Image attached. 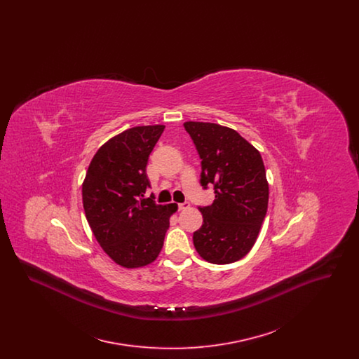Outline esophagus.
<instances>
[{
  "mask_svg": "<svg viewBox=\"0 0 359 359\" xmlns=\"http://www.w3.org/2000/svg\"><path fill=\"white\" fill-rule=\"evenodd\" d=\"M189 207V203L188 202H184V203H179L177 205V208H179V211H183V210H186Z\"/></svg>",
  "mask_w": 359,
  "mask_h": 359,
  "instance_id": "1",
  "label": "esophagus"
}]
</instances>
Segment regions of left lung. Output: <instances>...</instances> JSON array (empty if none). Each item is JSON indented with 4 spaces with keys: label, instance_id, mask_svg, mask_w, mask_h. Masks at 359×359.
<instances>
[{
    "label": "left lung",
    "instance_id": "8db88e82",
    "mask_svg": "<svg viewBox=\"0 0 359 359\" xmlns=\"http://www.w3.org/2000/svg\"><path fill=\"white\" fill-rule=\"evenodd\" d=\"M202 158L201 184L214 186L212 205L199 207L203 224L194 233L199 256L211 264H231L256 243L266 215L269 186L256 148L234 129L211 122H184Z\"/></svg>",
    "mask_w": 359,
    "mask_h": 359
}]
</instances>
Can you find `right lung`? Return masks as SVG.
<instances>
[{"mask_svg": "<svg viewBox=\"0 0 359 359\" xmlns=\"http://www.w3.org/2000/svg\"><path fill=\"white\" fill-rule=\"evenodd\" d=\"M164 125L136 126L104 142L82 186L86 218L104 253L123 268L145 266L158 256L177 205L144 199L151 187L147 164Z\"/></svg>", "mask_w": 359, "mask_h": 359, "instance_id": "add662e5", "label": "right lung"}]
</instances>
